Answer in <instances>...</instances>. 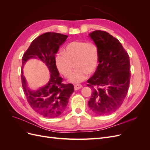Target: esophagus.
<instances>
[{"label":"esophagus","instance_id":"esophagus-1","mask_svg":"<svg viewBox=\"0 0 150 150\" xmlns=\"http://www.w3.org/2000/svg\"><path fill=\"white\" fill-rule=\"evenodd\" d=\"M82 87H83L82 85H81V84H76V85H74V89L75 90H78V89H81Z\"/></svg>","mask_w":150,"mask_h":150}]
</instances>
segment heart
<instances>
[{
    "label": "heart",
    "instance_id": "1",
    "mask_svg": "<svg viewBox=\"0 0 150 150\" xmlns=\"http://www.w3.org/2000/svg\"><path fill=\"white\" fill-rule=\"evenodd\" d=\"M55 64L61 73L69 77L74 68L76 69L70 76L69 81L72 83L82 82L88 74H93L99 64V51L96 44L83 40H75L67 44L63 52L57 54Z\"/></svg>",
    "mask_w": 150,
    "mask_h": 150
}]
</instances>
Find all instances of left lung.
Listing matches in <instances>:
<instances>
[{
    "mask_svg": "<svg viewBox=\"0 0 150 150\" xmlns=\"http://www.w3.org/2000/svg\"><path fill=\"white\" fill-rule=\"evenodd\" d=\"M99 51V63L88 80L92 89L88 106L98 116L116 111L123 103L130 82L129 57L118 40L108 33L95 30L89 34Z\"/></svg>",
    "mask_w": 150,
    "mask_h": 150,
    "instance_id": "left-lung-1",
    "label": "left lung"
}]
</instances>
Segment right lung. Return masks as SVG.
Returning <instances> with one entry per match:
<instances>
[{"mask_svg":"<svg viewBox=\"0 0 150 150\" xmlns=\"http://www.w3.org/2000/svg\"><path fill=\"white\" fill-rule=\"evenodd\" d=\"M68 36L56 33H46L35 38L22 59V84L28 101L33 110L46 117H56L66 110L71 95L74 91L72 84L62 83L55 64V55ZM30 58L43 62L50 72V79L43 87L30 89L23 73L26 62Z\"/></svg>","mask_w":150,"mask_h":150,"instance_id":"1","label":"right lung"}]
</instances>
